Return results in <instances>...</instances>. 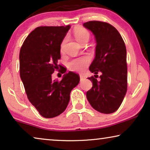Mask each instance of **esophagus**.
I'll return each mask as SVG.
<instances>
[{
    "label": "esophagus",
    "mask_w": 150,
    "mask_h": 150,
    "mask_svg": "<svg viewBox=\"0 0 150 150\" xmlns=\"http://www.w3.org/2000/svg\"><path fill=\"white\" fill-rule=\"evenodd\" d=\"M86 76L83 75V74H80V79H81V81H84V80L86 79Z\"/></svg>",
    "instance_id": "34e87169"
}]
</instances>
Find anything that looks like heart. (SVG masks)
Wrapping results in <instances>:
<instances>
[{"mask_svg":"<svg viewBox=\"0 0 150 150\" xmlns=\"http://www.w3.org/2000/svg\"><path fill=\"white\" fill-rule=\"evenodd\" d=\"M74 34L76 39L81 44H84L86 42H88L90 38V33L88 30L85 28L79 27L76 28L74 31ZM66 38H65L61 42V51L62 52L63 50V46L65 42H66ZM91 62V57L88 55L83 56L79 58L73 59L68 63V67L71 70L74 71H83L89 66V63Z\"/></svg>","mask_w":150,"mask_h":150,"instance_id":"obj_1","label":"heart"}]
</instances>
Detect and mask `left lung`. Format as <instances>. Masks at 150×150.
<instances>
[{
    "label": "left lung",
    "instance_id": "8db88e82",
    "mask_svg": "<svg viewBox=\"0 0 150 150\" xmlns=\"http://www.w3.org/2000/svg\"><path fill=\"white\" fill-rule=\"evenodd\" d=\"M84 26L96 37V57L89 67L92 73L101 72L88 78L93 87L87 92L91 106L105 114L116 111L122 104L128 87L126 48L118 30L107 22L89 21Z\"/></svg>",
    "mask_w": 150,
    "mask_h": 150
}]
</instances>
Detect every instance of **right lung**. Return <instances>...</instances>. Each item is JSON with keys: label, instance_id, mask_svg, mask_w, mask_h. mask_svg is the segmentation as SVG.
<instances>
[{"label": "right lung", "instance_id": "1", "mask_svg": "<svg viewBox=\"0 0 150 150\" xmlns=\"http://www.w3.org/2000/svg\"><path fill=\"white\" fill-rule=\"evenodd\" d=\"M70 28L39 26L25 39L20 52V75L27 98L41 115L52 118L66 109L69 94L80 81L79 74L69 71L61 81L53 80L55 70L65 73L59 64L61 44Z\"/></svg>", "mask_w": 150, "mask_h": 150}]
</instances>
